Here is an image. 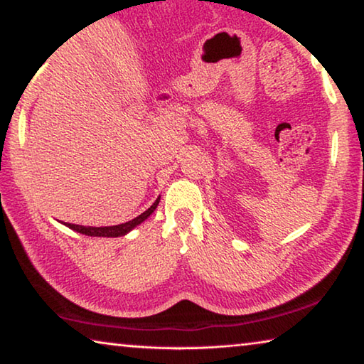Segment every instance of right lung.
Returning <instances> with one entry per match:
<instances>
[{
  "instance_id": "add662e5",
  "label": "right lung",
  "mask_w": 364,
  "mask_h": 364,
  "mask_svg": "<svg viewBox=\"0 0 364 364\" xmlns=\"http://www.w3.org/2000/svg\"><path fill=\"white\" fill-rule=\"evenodd\" d=\"M159 200H160V197H157V200L154 202V204L149 208H147L146 212L138 215L136 218L127 221V223L117 225V226H101V228H96V226H82V225H72V223H64V225L69 226L70 230H73V231L86 234V236H96V237H119V236H125L127 232H130L133 228H136L138 225L143 223V221L147 217H149V215L154 210H156L157 205H159Z\"/></svg>"
}]
</instances>
